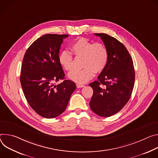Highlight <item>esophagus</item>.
Instances as JSON below:
<instances>
[{"label": "esophagus", "mask_w": 158, "mask_h": 158, "mask_svg": "<svg viewBox=\"0 0 158 158\" xmlns=\"http://www.w3.org/2000/svg\"><path fill=\"white\" fill-rule=\"evenodd\" d=\"M85 85H82V84H80V83H77V87L78 89L79 88H83V87H84Z\"/></svg>", "instance_id": "34e87169"}]
</instances>
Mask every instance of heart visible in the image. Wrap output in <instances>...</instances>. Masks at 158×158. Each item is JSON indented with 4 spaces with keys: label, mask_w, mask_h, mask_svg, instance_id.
<instances>
[{
    "label": "heart",
    "mask_w": 158,
    "mask_h": 158,
    "mask_svg": "<svg viewBox=\"0 0 158 158\" xmlns=\"http://www.w3.org/2000/svg\"><path fill=\"white\" fill-rule=\"evenodd\" d=\"M71 49L76 57L83 56L81 66L83 68L74 70L68 75L70 79L77 83H84L89 81L95 73H100L107 65L109 53L102 43H94L86 38H80L73 43ZM58 60L66 71H72L73 69V56L68 51L61 52Z\"/></svg>",
    "instance_id": "b5f03b06"
}]
</instances>
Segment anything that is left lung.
Wrapping results in <instances>:
<instances>
[{
	"label": "left lung",
	"instance_id": "obj_1",
	"mask_svg": "<svg viewBox=\"0 0 158 158\" xmlns=\"http://www.w3.org/2000/svg\"><path fill=\"white\" fill-rule=\"evenodd\" d=\"M95 35L107 49L109 59L98 80L89 84L94 90L89 104L94 113L108 117L118 112L129 100L135 72L132 58L123 44L107 34Z\"/></svg>",
	"mask_w": 158,
	"mask_h": 158
}]
</instances>
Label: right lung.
I'll return each mask as SVG.
<instances>
[{
	"label": "right lung",
	"instance_id": "obj_1",
	"mask_svg": "<svg viewBox=\"0 0 158 158\" xmlns=\"http://www.w3.org/2000/svg\"><path fill=\"white\" fill-rule=\"evenodd\" d=\"M68 34H48L27 49L23 60L20 80L31 107L40 115L52 118L66 109L75 83L64 79L58 60L61 44ZM64 81L57 85L55 82Z\"/></svg>",
	"mask_w": 158,
	"mask_h": 158
}]
</instances>
